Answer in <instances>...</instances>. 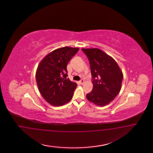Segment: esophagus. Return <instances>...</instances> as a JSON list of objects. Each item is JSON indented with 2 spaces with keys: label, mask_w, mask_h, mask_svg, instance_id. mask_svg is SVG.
I'll return each mask as SVG.
<instances>
[{
  "label": "esophagus",
  "mask_w": 153,
  "mask_h": 153,
  "mask_svg": "<svg viewBox=\"0 0 153 153\" xmlns=\"http://www.w3.org/2000/svg\"><path fill=\"white\" fill-rule=\"evenodd\" d=\"M84 80H83V79H82L81 81H79V83L81 84V85H83V83H84Z\"/></svg>",
  "instance_id": "esophagus-1"
}]
</instances>
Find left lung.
I'll return each instance as SVG.
<instances>
[{
  "label": "left lung",
  "mask_w": 153,
  "mask_h": 153,
  "mask_svg": "<svg viewBox=\"0 0 153 153\" xmlns=\"http://www.w3.org/2000/svg\"><path fill=\"white\" fill-rule=\"evenodd\" d=\"M88 58L93 88L86 94L89 102L100 107L109 104L119 94L123 75L111 56L97 48L82 49Z\"/></svg>",
  "instance_id": "obj_1"
}]
</instances>
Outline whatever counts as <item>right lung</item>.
I'll return each instance as SVG.
<instances>
[{
	"instance_id": "right-lung-1",
	"label": "right lung",
	"mask_w": 153,
	"mask_h": 153,
	"mask_svg": "<svg viewBox=\"0 0 153 153\" xmlns=\"http://www.w3.org/2000/svg\"><path fill=\"white\" fill-rule=\"evenodd\" d=\"M79 50L68 46L56 49L46 55L37 67L38 89L44 99L53 106H62L72 98L77 83L67 77V65Z\"/></svg>"
}]
</instances>
